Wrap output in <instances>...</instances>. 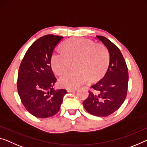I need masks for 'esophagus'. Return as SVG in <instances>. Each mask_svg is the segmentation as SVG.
Listing matches in <instances>:
<instances>
[{
  "mask_svg": "<svg viewBox=\"0 0 147 147\" xmlns=\"http://www.w3.org/2000/svg\"><path fill=\"white\" fill-rule=\"evenodd\" d=\"M67 91L68 92H75L77 91V89H67Z\"/></svg>",
  "mask_w": 147,
  "mask_h": 147,
  "instance_id": "obj_1",
  "label": "esophagus"
}]
</instances>
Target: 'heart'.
Masks as SVG:
<instances>
[{
  "mask_svg": "<svg viewBox=\"0 0 147 147\" xmlns=\"http://www.w3.org/2000/svg\"><path fill=\"white\" fill-rule=\"evenodd\" d=\"M66 49L58 47L53 52L51 64L54 71L60 74L70 66L72 58L81 57V69H70L62 74L60 84L66 88H77L86 82L92 76L97 78L107 70L109 55L107 49L91 40L74 38L66 42Z\"/></svg>",
  "mask_w": 147,
  "mask_h": 147,
  "instance_id": "heart-1",
  "label": "heart"
}]
</instances>
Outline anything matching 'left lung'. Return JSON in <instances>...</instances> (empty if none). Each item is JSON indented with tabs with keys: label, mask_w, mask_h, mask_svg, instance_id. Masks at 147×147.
Returning <instances> with one entry per match:
<instances>
[{
	"label": "left lung",
	"mask_w": 147,
	"mask_h": 147,
	"mask_svg": "<svg viewBox=\"0 0 147 147\" xmlns=\"http://www.w3.org/2000/svg\"><path fill=\"white\" fill-rule=\"evenodd\" d=\"M108 49L110 55L108 68L102 80L91 87L92 91L83 102L85 109L92 115L105 117L121 107L127 96L128 69L119 49L109 39L96 36Z\"/></svg>",
	"instance_id": "left-lung-1"
}]
</instances>
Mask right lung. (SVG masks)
Returning <instances> with one entry per match:
<instances>
[{
	"instance_id": "add662e5",
	"label": "right lung",
	"mask_w": 147,
	"mask_h": 147,
	"mask_svg": "<svg viewBox=\"0 0 147 147\" xmlns=\"http://www.w3.org/2000/svg\"><path fill=\"white\" fill-rule=\"evenodd\" d=\"M63 37L42 36L31 45L20 66L18 92L26 110L39 118L51 117L59 111L66 89L55 90L56 81L51 68L54 49Z\"/></svg>"
}]
</instances>
